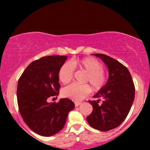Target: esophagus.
I'll list each match as a JSON object with an SVG mask.
<instances>
[{"label": "esophagus", "instance_id": "1", "mask_svg": "<svg viewBox=\"0 0 150 150\" xmlns=\"http://www.w3.org/2000/svg\"><path fill=\"white\" fill-rule=\"evenodd\" d=\"M80 104H81V102H78V101H76V102H75V106H80Z\"/></svg>", "mask_w": 150, "mask_h": 150}]
</instances>
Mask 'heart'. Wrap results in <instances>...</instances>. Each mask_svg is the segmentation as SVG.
Listing matches in <instances>:
<instances>
[{
    "label": "heart",
    "instance_id": "1",
    "mask_svg": "<svg viewBox=\"0 0 150 150\" xmlns=\"http://www.w3.org/2000/svg\"><path fill=\"white\" fill-rule=\"evenodd\" d=\"M74 68L87 72L85 82H89L94 91L100 90L106 84V75L103 70V65L97 59L90 57L72 60L70 63H63L58 71V77L62 83L67 84L72 80ZM90 91L89 85L73 83L63 89L62 94L65 98L77 101L85 98Z\"/></svg>",
    "mask_w": 150,
    "mask_h": 150
}]
</instances>
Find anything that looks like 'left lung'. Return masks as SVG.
Listing matches in <instances>:
<instances>
[{
    "instance_id": "1",
    "label": "left lung",
    "mask_w": 150,
    "mask_h": 150,
    "mask_svg": "<svg viewBox=\"0 0 150 150\" xmlns=\"http://www.w3.org/2000/svg\"><path fill=\"white\" fill-rule=\"evenodd\" d=\"M93 55L104 62L109 77L94 96L97 100L89 101L93 111L87 120L94 129L108 131L119 126L128 116L135 98V86L128 68L120 62L101 53Z\"/></svg>"
}]
</instances>
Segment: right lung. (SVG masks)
Listing matches in <instances>:
<instances>
[{
    "mask_svg": "<svg viewBox=\"0 0 150 150\" xmlns=\"http://www.w3.org/2000/svg\"><path fill=\"white\" fill-rule=\"evenodd\" d=\"M66 59V56H49L36 60L18 80L17 97L20 115L38 135L49 137L61 131L68 113L75 108V104L67 98L58 103L47 101L59 94L58 71Z\"/></svg>",
    "mask_w": 150,
    "mask_h": 150,
    "instance_id": "1",
    "label": "right lung"
}]
</instances>
